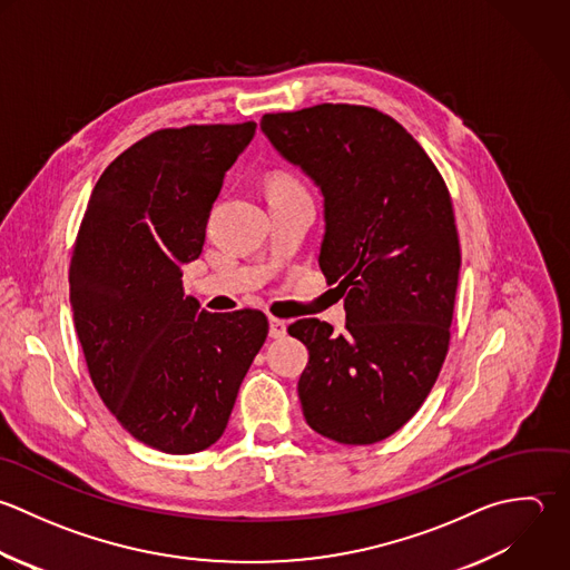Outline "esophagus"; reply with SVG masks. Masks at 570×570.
<instances>
[{
  "label": "esophagus",
  "instance_id": "1",
  "mask_svg": "<svg viewBox=\"0 0 570 570\" xmlns=\"http://www.w3.org/2000/svg\"><path fill=\"white\" fill-rule=\"evenodd\" d=\"M271 337L273 340H279L286 335V322L284 320H277V317H271V328H268Z\"/></svg>",
  "mask_w": 570,
  "mask_h": 570
}]
</instances>
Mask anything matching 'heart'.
Wrapping results in <instances>:
<instances>
[{"label":"heart","mask_w":570,"mask_h":570,"mask_svg":"<svg viewBox=\"0 0 570 570\" xmlns=\"http://www.w3.org/2000/svg\"><path fill=\"white\" fill-rule=\"evenodd\" d=\"M279 184H293V181H291V179H277L275 186H279Z\"/></svg>","instance_id":"1"}]
</instances>
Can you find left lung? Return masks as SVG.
Returning <instances> with one entry per match:
<instances>
[{
	"label": "left lung",
	"mask_w": 570,
	"mask_h": 570,
	"mask_svg": "<svg viewBox=\"0 0 570 570\" xmlns=\"http://www.w3.org/2000/svg\"><path fill=\"white\" fill-rule=\"evenodd\" d=\"M262 130L324 197L320 268L344 295L346 331L297 320L308 348L297 393L308 426L375 444L424 404L449 353L460 239L449 188L393 117L351 104L268 112Z\"/></svg>",
	"instance_id": "8db88e82"
}]
</instances>
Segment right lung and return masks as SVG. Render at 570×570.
<instances>
[{"label":"right lung","mask_w":570,"mask_h":570,"mask_svg":"<svg viewBox=\"0 0 570 570\" xmlns=\"http://www.w3.org/2000/svg\"><path fill=\"white\" fill-rule=\"evenodd\" d=\"M257 124L155 130L97 179L72 257L70 306L90 380L141 444L188 455L215 444L259 353L262 311L206 313L184 297L226 170Z\"/></svg>","instance_id":"right-lung-1"}]
</instances>
